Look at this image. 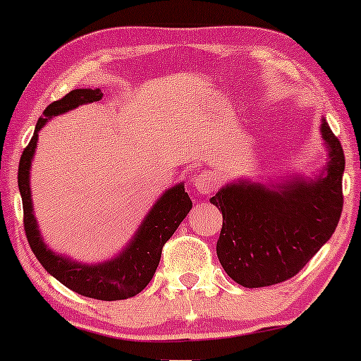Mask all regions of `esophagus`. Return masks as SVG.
<instances>
[{"instance_id":"1","label":"esophagus","mask_w":361,"mask_h":361,"mask_svg":"<svg viewBox=\"0 0 361 361\" xmlns=\"http://www.w3.org/2000/svg\"><path fill=\"white\" fill-rule=\"evenodd\" d=\"M194 185L200 194H212L219 189V177L210 171H202L194 177Z\"/></svg>"}]
</instances>
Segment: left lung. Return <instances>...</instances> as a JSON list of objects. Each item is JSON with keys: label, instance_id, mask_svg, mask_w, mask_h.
Here are the masks:
<instances>
[{"label": "left lung", "instance_id": "8db88e82", "mask_svg": "<svg viewBox=\"0 0 361 361\" xmlns=\"http://www.w3.org/2000/svg\"><path fill=\"white\" fill-rule=\"evenodd\" d=\"M320 130L330 162L317 182H289L279 190L241 182L210 199L224 215L216 256L235 283L264 288L294 278L337 228L345 156L327 123Z\"/></svg>", "mask_w": 361, "mask_h": 361}]
</instances>
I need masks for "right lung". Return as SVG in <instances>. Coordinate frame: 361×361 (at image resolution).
Returning <instances> with one entry per match:
<instances>
[{
	"label": "right lung",
	"mask_w": 361,
	"mask_h": 361,
	"mask_svg": "<svg viewBox=\"0 0 361 361\" xmlns=\"http://www.w3.org/2000/svg\"><path fill=\"white\" fill-rule=\"evenodd\" d=\"M102 97L103 93L98 88L95 90L77 88V90L68 92L61 100L52 102L44 110V118H39L31 141L24 147L21 161H19L18 185L23 199V221L26 238L44 269L57 281H61L66 288L85 295V298L120 300L140 294L154 276L157 264L161 261L162 246L174 235L177 226L192 209V200L184 185L179 184L174 189H169L156 202L135 238L118 258L97 266L68 261L63 256L52 253L44 245L41 235H39L36 219L32 215L31 190H29V169H31V159L37 145V131L46 125L49 118L61 115V113H66L83 103L98 102L102 100Z\"/></svg>",
	"instance_id": "obj_1"
}]
</instances>
